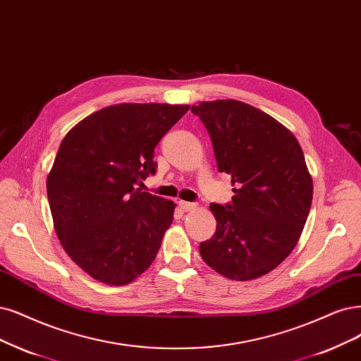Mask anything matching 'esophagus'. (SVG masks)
<instances>
[{
    "label": "esophagus",
    "mask_w": 361,
    "mask_h": 361,
    "mask_svg": "<svg viewBox=\"0 0 361 361\" xmlns=\"http://www.w3.org/2000/svg\"><path fill=\"white\" fill-rule=\"evenodd\" d=\"M178 205H180V208L183 211H192V209H195L197 207L196 202H185V201H180Z\"/></svg>",
    "instance_id": "obj_1"
}]
</instances>
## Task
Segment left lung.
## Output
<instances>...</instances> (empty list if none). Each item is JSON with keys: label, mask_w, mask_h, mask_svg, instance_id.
<instances>
[{"label": "left lung", "mask_w": 361, "mask_h": 361, "mask_svg": "<svg viewBox=\"0 0 361 361\" xmlns=\"http://www.w3.org/2000/svg\"><path fill=\"white\" fill-rule=\"evenodd\" d=\"M219 172L235 185L232 202L211 204L216 233L199 245L204 262L229 279L266 275L296 247L312 202V180L293 133L248 104L201 102Z\"/></svg>", "instance_id": "8db88e82"}]
</instances>
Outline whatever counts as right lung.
Listing matches in <instances>:
<instances>
[{
    "mask_svg": "<svg viewBox=\"0 0 361 361\" xmlns=\"http://www.w3.org/2000/svg\"><path fill=\"white\" fill-rule=\"evenodd\" d=\"M188 111L111 105L62 140L47 177L53 223L63 250L98 281L129 284L154 260L176 205L135 185L154 176V147Z\"/></svg>",
    "mask_w": 361,
    "mask_h": 361,
    "instance_id": "add662e5",
    "label": "right lung"
}]
</instances>
